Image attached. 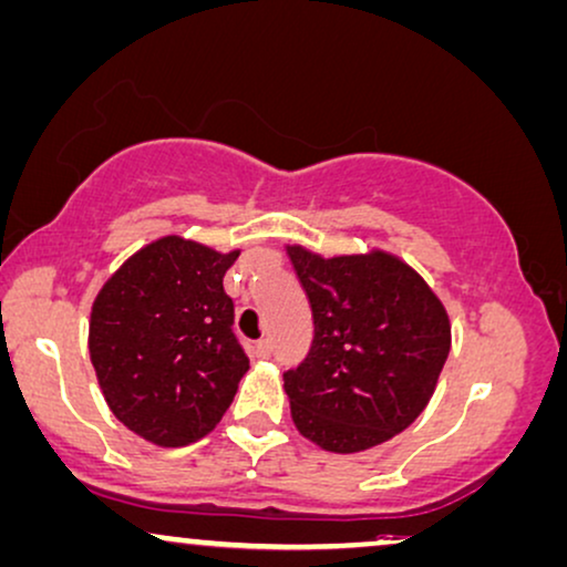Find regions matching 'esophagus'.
Masks as SVG:
<instances>
[{
	"label": "esophagus",
	"instance_id": "1",
	"mask_svg": "<svg viewBox=\"0 0 567 567\" xmlns=\"http://www.w3.org/2000/svg\"><path fill=\"white\" fill-rule=\"evenodd\" d=\"M254 354L261 357V360H267V357L272 354V341H269V339H259L257 344H254Z\"/></svg>",
	"mask_w": 567,
	"mask_h": 567
}]
</instances>
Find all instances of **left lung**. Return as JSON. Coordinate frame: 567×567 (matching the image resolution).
Here are the masks:
<instances>
[{"label": "left lung", "instance_id": "obj_1", "mask_svg": "<svg viewBox=\"0 0 567 567\" xmlns=\"http://www.w3.org/2000/svg\"><path fill=\"white\" fill-rule=\"evenodd\" d=\"M313 310V344L285 372L298 432L326 452H362L426 409L452 344L442 300L393 254L323 259L287 246Z\"/></svg>", "mask_w": 567, "mask_h": 567}]
</instances>
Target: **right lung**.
<instances>
[{"instance_id": "obj_1", "label": "right lung", "mask_w": 567, "mask_h": 567, "mask_svg": "<svg viewBox=\"0 0 567 567\" xmlns=\"http://www.w3.org/2000/svg\"><path fill=\"white\" fill-rule=\"evenodd\" d=\"M236 259L238 251L164 236L135 251L94 298L90 357L102 395L146 442L203 440L249 370L223 290Z\"/></svg>"}]
</instances>
